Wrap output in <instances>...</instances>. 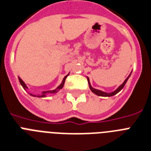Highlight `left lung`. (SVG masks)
<instances>
[{"mask_svg":"<svg viewBox=\"0 0 151 151\" xmlns=\"http://www.w3.org/2000/svg\"><path fill=\"white\" fill-rule=\"evenodd\" d=\"M129 76H130V74L129 75L128 78H127V79L125 80L124 82L122 83L121 85H120L119 87L117 89H116V91H114L113 92H111V93H106V92H103V91H99V90H97V89H95V88H93L91 86V84H90V82H89V78H88V84H89V87H90V89L91 91H92L93 93H95V95H99V96H102V97H111V96H113V95H116L117 93L119 92L120 91L122 90V88H124L125 86V84H126V83H127V80H128V78H129Z\"/></svg>","mask_w":151,"mask_h":151,"instance_id":"1","label":"left lung"}]
</instances>
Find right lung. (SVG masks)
Wrapping results in <instances>:
<instances>
[{
	"mask_svg": "<svg viewBox=\"0 0 151 151\" xmlns=\"http://www.w3.org/2000/svg\"><path fill=\"white\" fill-rule=\"evenodd\" d=\"M68 75H69V74H67V76H65L64 78H63V82H62L60 85L57 87V88H56V89H55V90L47 91H43V92H42V95H37V97H45V96H46V93H56V92H57V91H58L59 90H60V89H62V88H63V84H64V83H65V80H66V78H67V77ZM18 79H19V81H20V84H22V86L23 88H24V89H26L27 86H26V85H25V84H24V82L20 78H18ZM30 95H31L32 96H35V95H32V94H30Z\"/></svg>",
	"mask_w": 151,
	"mask_h": 151,
	"instance_id": "add662e5",
	"label": "right lung"
}]
</instances>
